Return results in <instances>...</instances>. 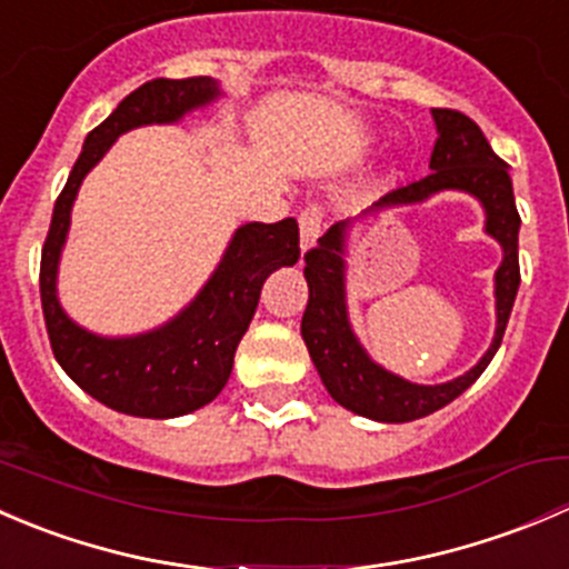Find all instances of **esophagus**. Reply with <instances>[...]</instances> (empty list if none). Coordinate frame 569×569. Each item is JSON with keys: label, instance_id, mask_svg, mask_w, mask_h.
Instances as JSON below:
<instances>
[{"label": "esophagus", "instance_id": "esophagus-1", "mask_svg": "<svg viewBox=\"0 0 569 569\" xmlns=\"http://www.w3.org/2000/svg\"><path fill=\"white\" fill-rule=\"evenodd\" d=\"M321 233V206L311 203L300 211V244L302 250H311Z\"/></svg>", "mask_w": 569, "mask_h": 569}]
</instances>
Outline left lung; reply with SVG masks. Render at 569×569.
I'll list each match as a JSON object with an SVG mask.
<instances>
[{"instance_id": "left-lung-1", "label": "left lung", "mask_w": 569, "mask_h": 569, "mask_svg": "<svg viewBox=\"0 0 569 569\" xmlns=\"http://www.w3.org/2000/svg\"><path fill=\"white\" fill-rule=\"evenodd\" d=\"M432 118L438 126V142H435L432 159H429L432 173L388 192L380 203H375V209L421 203L429 194L443 192V189H462L481 200L487 211V233L496 237L503 248V263L496 272L498 327L485 358L468 375L443 382V386H412L391 371L380 369L363 352L347 319L341 258L347 222L332 226L325 237H319L317 248L306 252V278L311 295H308L306 313H302V338H306V347L321 382L341 407L386 423H407L429 416L455 401L465 388L479 380V375L501 347L520 286V214L515 206L509 164L492 153L487 137L468 114L457 112V109H432Z\"/></svg>"}]
</instances>
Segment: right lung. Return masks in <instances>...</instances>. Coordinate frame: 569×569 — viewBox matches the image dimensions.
<instances>
[{
  "mask_svg": "<svg viewBox=\"0 0 569 569\" xmlns=\"http://www.w3.org/2000/svg\"><path fill=\"white\" fill-rule=\"evenodd\" d=\"M217 96L220 88L209 77L151 79L126 96L84 140L54 203L40 252V306L57 363L82 391L126 416L176 418L209 405L231 377L233 352L248 332L263 280L300 258L295 217L272 226L248 222L233 233L220 267L192 306L159 330L134 338H101L62 313L54 291L57 261L82 178L123 131L146 123H173Z\"/></svg>",
  "mask_w": 569,
  "mask_h": 569,
  "instance_id": "add662e5",
  "label": "right lung"
}]
</instances>
